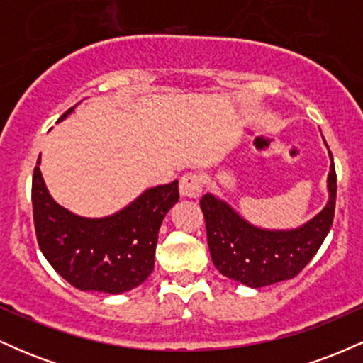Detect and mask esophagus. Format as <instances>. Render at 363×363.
<instances>
[{
  "label": "esophagus",
  "mask_w": 363,
  "mask_h": 363,
  "mask_svg": "<svg viewBox=\"0 0 363 363\" xmlns=\"http://www.w3.org/2000/svg\"><path fill=\"white\" fill-rule=\"evenodd\" d=\"M201 191H203L201 176H198V174L194 172H189L186 174V176H182L181 182H179V193H181V196L194 199L201 194Z\"/></svg>",
  "instance_id": "esophagus-1"
}]
</instances>
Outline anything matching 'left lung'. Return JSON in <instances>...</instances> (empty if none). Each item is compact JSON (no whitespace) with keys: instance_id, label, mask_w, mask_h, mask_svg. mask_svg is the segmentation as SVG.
<instances>
[{"instance_id":"obj_1","label":"left lung","mask_w":363,"mask_h":363,"mask_svg":"<svg viewBox=\"0 0 363 363\" xmlns=\"http://www.w3.org/2000/svg\"><path fill=\"white\" fill-rule=\"evenodd\" d=\"M328 203L314 218L297 228H261L240 216L218 196L206 193L199 201L206 222L208 247L215 268L223 277L251 289L291 280L307 266L333 225L336 205V172L329 152Z\"/></svg>"}]
</instances>
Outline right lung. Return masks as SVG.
I'll use <instances>...</instances> for the list:
<instances>
[{"mask_svg": "<svg viewBox=\"0 0 363 363\" xmlns=\"http://www.w3.org/2000/svg\"><path fill=\"white\" fill-rule=\"evenodd\" d=\"M39 164L40 157L32 179L37 242L57 274L78 290L114 295L147 280L155 266L160 225L179 201V182L150 187L109 216L86 218L54 201Z\"/></svg>", "mask_w": 363, "mask_h": 363, "instance_id": "right-lung-1", "label": "right lung"}]
</instances>
